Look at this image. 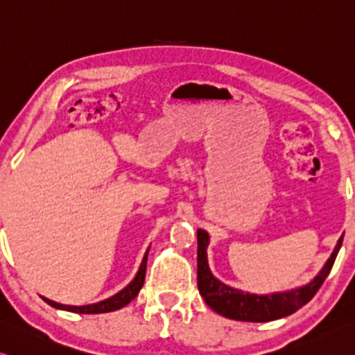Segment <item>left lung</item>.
<instances>
[{
	"mask_svg": "<svg viewBox=\"0 0 355 355\" xmlns=\"http://www.w3.org/2000/svg\"><path fill=\"white\" fill-rule=\"evenodd\" d=\"M198 238V252H196V279H198V291L205 302L208 303L211 309L219 313L223 318L244 320V322H270L286 315L295 313L302 306H304L311 298H313L320 286L324 284L325 277L329 276L331 266L335 263L338 250L341 248L343 236L338 239V244L330 255L322 271L311 281L308 286L295 288V291L284 293H271V295H252V293H244L238 288H232L222 284L219 279L212 276L206 259V248L209 244V234L205 230L196 232Z\"/></svg>",
	"mask_w": 355,
	"mask_h": 355,
	"instance_id": "left-lung-1",
	"label": "left lung"
}]
</instances>
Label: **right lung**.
Here are the masks:
<instances>
[{"label": "right lung", "mask_w": 355, "mask_h": 355, "mask_svg": "<svg viewBox=\"0 0 355 355\" xmlns=\"http://www.w3.org/2000/svg\"><path fill=\"white\" fill-rule=\"evenodd\" d=\"M147 254H149V249L146 250V255L143 261H141V266L138 272H136L135 279L130 282V284L121 291L116 295H112L111 298L107 300H103L100 303H94V304H87V306H68V304H60L52 302V300L44 298L42 300L47 304H51L52 308H57V309H63V311H71V313H79V314H100V313H111V311H117L123 308L125 304H128L132 300L138 295L141 287L144 284V277H146V266H147Z\"/></svg>", "instance_id": "add662e5"}]
</instances>
